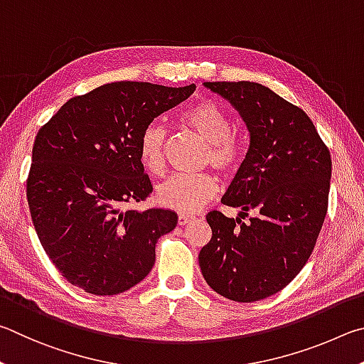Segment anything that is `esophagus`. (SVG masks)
I'll list each match as a JSON object with an SVG mask.
<instances>
[{"mask_svg":"<svg viewBox=\"0 0 364 364\" xmlns=\"http://www.w3.org/2000/svg\"><path fill=\"white\" fill-rule=\"evenodd\" d=\"M193 220H195L193 215H186V214H181V215H178V219H177L178 225H187V224H190V222H193Z\"/></svg>","mask_w":364,"mask_h":364,"instance_id":"obj_1","label":"esophagus"}]
</instances>
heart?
Here are the masks:
<instances>
[{
  "instance_id": "obj_1",
  "label": "heart",
  "mask_w": 364,
  "mask_h": 364,
  "mask_svg": "<svg viewBox=\"0 0 364 364\" xmlns=\"http://www.w3.org/2000/svg\"><path fill=\"white\" fill-rule=\"evenodd\" d=\"M181 124L192 129L203 142L208 144L205 163L224 174L238 169L243 158L241 146L232 136L233 123L230 114L218 104L201 100L190 105L181 114ZM166 131L158 123L144 127L139 137V159L146 172L153 176L164 171ZM218 193V181L209 174L172 176L159 183L156 201L174 211L190 214L201 209Z\"/></svg>"
}]
</instances>
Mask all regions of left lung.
Returning a JSON list of instances; mask_svg holds the SVG:
<instances>
[{
    "instance_id": "8db88e82",
    "label": "left lung",
    "mask_w": 364,
    "mask_h": 364,
    "mask_svg": "<svg viewBox=\"0 0 364 364\" xmlns=\"http://www.w3.org/2000/svg\"><path fill=\"white\" fill-rule=\"evenodd\" d=\"M240 113L250 146L225 206L206 215L213 238L200 251L206 283L235 302L277 294L307 264L328 211L331 153L302 108L251 81L205 82ZM252 212L247 225L240 219Z\"/></svg>"
}]
</instances>
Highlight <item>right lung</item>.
<instances>
[{
	"instance_id": "add662e5",
	"label": "right lung",
	"mask_w": 364,
	"mask_h": 364,
	"mask_svg": "<svg viewBox=\"0 0 364 364\" xmlns=\"http://www.w3.org/2000/svg\"><path fill=\"white\" fill-rule=\"evenodd\" d=\"M195 85L118 81L70 99L36 134L27 200L44 251L62 277L94 296L131 289L155 264L171 209H124L151 193L139 137Z\"/></svg>"
}]
</instances>
